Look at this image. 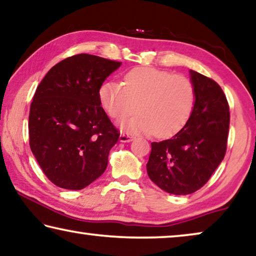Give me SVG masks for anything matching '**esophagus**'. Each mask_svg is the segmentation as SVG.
I'll return each instance as SVG.
<instances>
[{
    "label": "esophagus",
    "instance_id": "34e87169",
    "mask_svg": "<svg viewBox=\"0 0 256 256\" xmlns=\"http://www.w3.org/2000/svg\"><path fill=\"white\" fill-rule=\"evenodd\" d=\"M132 140H133V136L131 134H128V133H120V142H130V141Z\"/></svg>",
    "mask_w": 256,
    "mask_h": 256
}]
</instances>
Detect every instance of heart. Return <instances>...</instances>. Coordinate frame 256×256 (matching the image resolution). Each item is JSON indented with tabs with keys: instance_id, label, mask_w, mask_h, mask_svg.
Masks as SVG:
<instances>
[{
	"instance_id": "1",
	"label": "heart",
	"mask_w": 256,
	"mask_h": 256,
	"mask_svg": "<svg viewBox=\"0 0 256 256\" xmlns=\"http://www.w3.org/2000/svg\"><path fill=\"white\" fill-rule=\"evenodd\" d=\"M101 104L109 116L123 118L138 110L131 120H122L130 132L172 136L188 120L196 104V88L182 74L155 68H136L128 72L124 84L106 82L98 90Z\"/></svg>"
}]
</instances>
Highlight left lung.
<instances>
[{"mask_svg": "<svg viewBox=\"0 0 256 256\" xmlns=\"http://www.w3.org/2000/svg\"><path fill=\"white\" fill-rule=\"evenodd\" d=\"M196 104L188 120L172 138L152 142L147 163L150 180L174 196L201 188L223 161L230 125L226 95L212 79L190 70Z\"/></svg>", "mask_w": 256, "mask_h": 256, "instance_id": "obj_1", "label": "left lung"}]
</instances>
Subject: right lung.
I'll return each instance as SVG.
<instances>
[{"label":"right lung","mask_w":256,"mask_h":256,"mask_svg":"<svg viewBox=\"0 0 256 256\" xmlns=\"http://www.w3.org/2000/svg\"><path fill=\"white\" fill-rule=\"evenodd\" d=\"M120 66L95 55H74L52 66L38 86L28 116L30 146L58 188L82 190L106 169L120 133L101 106L98 90Z\"/></svg>","instance_id":"right-lung-1"}]
</instances>
